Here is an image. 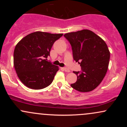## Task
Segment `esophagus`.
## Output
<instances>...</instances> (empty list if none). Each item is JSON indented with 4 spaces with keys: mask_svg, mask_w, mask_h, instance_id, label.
<instances>
[{
    "mask_svg": "<svg viewBox=\"0 0 127 127\" xmlns=\"http://www.w3.org/2000/svg\"><path fill=\"white\" fill-rule=\"evenodd\" d=\"M63 69H64V70L65 72H70V69H68V68H66V67L63 68Z\"/></svg>",
    "mask_w": 127,
    "mask_h": 127,
    "instance_id": "obj_1",
    "label": "esophagus"
}]
</instances>
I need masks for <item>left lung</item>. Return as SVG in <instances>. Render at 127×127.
<instances>
[{
  "instance_id": "1",
  "label": "left lung",
  "mask_w": 127,
  "mask_h": 127,
  "mask_svg": "<svg viewBox=\"0 0 127 127\" xmlns=\"http://www.w3.org/2000/svg\"><path fill=\"white\" fill-rule=\"evenodd\" d=\"M64 36L70 43L74 60L81 67V72H73L77 81L71 87L80 92L93 91L103 81L108 68L110 52L106 42L85 29Z\"/></svg>"
}]
</instances>
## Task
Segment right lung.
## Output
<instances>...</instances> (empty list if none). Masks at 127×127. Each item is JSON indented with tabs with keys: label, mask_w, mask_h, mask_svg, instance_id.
<instances>
[{
	"label": "right lung",
	"mask_w": 127,
	"mask_h": 127,
	"mask_svg": "<svg viewBox=\"0 0 127 127\" xmlns=\"http://www.w3.org/2000/svg\"><path fill=\"white\" fill-rule=\"evenodd\" d=\"M63 34L36 32L28 34L15 46L14 65L17 76L24 85L40 90L53 81L59 67L47 61L54 43Z\"/></svg>",
	"instance_id": "right-lung-1"
}]
</instances>
